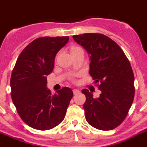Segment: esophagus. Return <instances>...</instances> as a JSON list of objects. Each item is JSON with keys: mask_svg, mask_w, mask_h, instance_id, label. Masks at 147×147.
Listing matches in <instances>:
<instances>
[{"mask_svg": "<svg viewBox=\"0 0 147 147\" xmlns=\"http://www.w3.org/2000/svg\"><path fill=\"white\" fill-rule=\"evenodd\" d=\"M72 91H73V94H75V95H76V94H78L80 93V90H78V89H73V90H72Z\"/></svg>", "mask_w": 147, "mask_h": 147, "instance_id": "esophagus-1", "label": "esophagus"}]
</instances>
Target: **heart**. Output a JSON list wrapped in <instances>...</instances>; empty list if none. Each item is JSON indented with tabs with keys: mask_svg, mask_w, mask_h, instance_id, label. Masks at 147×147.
I'll list each match as a JSON object with an SVG mask.
<instances>
[{
	"mask_svg": "<svg viewBox=\"0 0 147 147\" xmlns=\"http://www.w3.org/2000/svg\"><path fill=\"white\" fill-rule=\"evenodd\" d=\"M80 47H78V46H71L70 47V53H72V52L75 51L77 50H80Z\"/></svg>",
	"mask_w": 147,
	"mask_h": 147,
	"instance_id": "obj_1",
	"label": "heart"
}]
</instances>
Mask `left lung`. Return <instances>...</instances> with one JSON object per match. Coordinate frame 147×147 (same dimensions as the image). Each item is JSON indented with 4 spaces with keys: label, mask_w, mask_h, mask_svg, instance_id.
Here are the masks:
<instances>
[{
    "label": "left lung",
    "mask_w": 147,
    "mask_h": 147,
    "mask_svg": "<svg viewBox=\"0 0 147 147\" xmlns=\"http://www.w3.org/2000/svg\"><path fill=\"white\" fill-rule=\"evenodd\" d=\"M72 38L90 54L89 74L101 91L94 98L88 89L82 90L86 121L101 131L114 129L124 121L134 101V75L129 60L107 35L84 33Z\"/></svg>",
    "instance_id": "1"
}]
</instances>
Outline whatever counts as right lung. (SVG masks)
Wrapping results in <instances>:
<instances>
[{
  "label": "right lung",
  "mask_w": 147,
  "mask_h": 147,
  "mask_svg": "<svg viewBox=\"0 0 147 147\" xmlns=\"http://www.w3.org/2000/svg\"><path fill=\"white\" fill-rule=\"evenodd\" d=\"M68 40V36L36 38L23 49L12 70V101L22 120L34 129L46 131L59 125L73 96L68 87L53 95L46 88L56 54Z\"/></svg>",
  "instance_id": "1"
}]
</instances>
